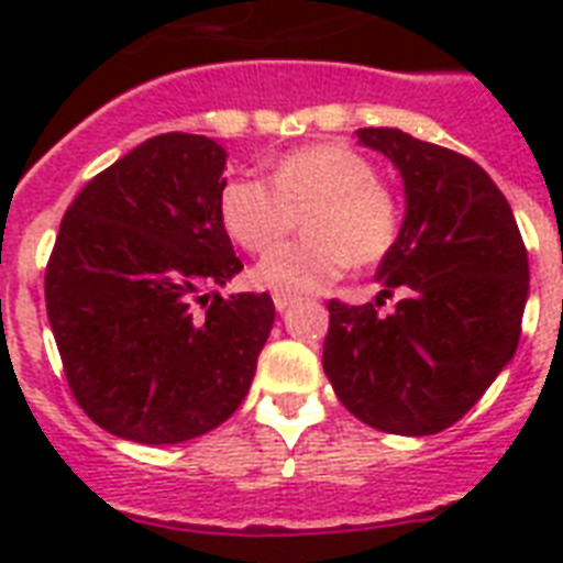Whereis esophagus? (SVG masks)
Wrapping results in <instances>:
<instances>
[{"mask_svg": "<svg viewBox=\"0 0 563 563\" xmlns=\"http://www.w3.org/2000/svg\"><path fill=\"white\" fill-rule=\"evenodd\" d=\"M291 303H295V298H291V295H280V291L274 295V309H277V312H286Z\"/></svg>", "mask_w": 563, "mask_h": 563, "instance_id": "obj_1", "label": "esophagus"}]
</instances>
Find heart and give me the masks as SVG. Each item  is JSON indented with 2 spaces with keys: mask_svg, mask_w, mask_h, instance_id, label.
<instances>
[{
  "mask_svg": "<svg viewBox=\"0 0 563 563\" xmlns=\"http://www.w3.org/2000/svg\"><path fill=\"white\" fill-rule=\"evenodd\" d=\"M307 209L310 239L254 265L251 280L280 295H312L339 280L351 263H379L400 233L397 198L376 180L374 163L335 143L303 145L263 178H233L221 189L224 230L251 254L271 251Z\"/></svg>",
  "mask_w": 563,
  "mask_h": 563,
  "instance_id": "heart-1",
  "label": "heart"
}]
</instances>
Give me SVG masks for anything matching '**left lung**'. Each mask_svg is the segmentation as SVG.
I'll use <instances>...</instances> for the list:
<instances>
[{
	"label": "left lung",
	"mask_w": 563,
	"mask_h": 563,
	"mask_svg": "<svg viewBox=\"0 0 563 563\" xmlns=\"http://www.w3.org/2000/svg\"><path fill=\"white\" fill-rule=\"evenodd\" d=\"M406 192L397 242L376 268V303L330 300L324 374L362 423L435 435L476 406L515 360L529 298V256L488 172L397 128H360ZM401 291L391 317L375 307Z\"/></svg>",
	"instance_id": "left-lung-1"
}]
</instances>
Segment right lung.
Listing matches in <instances>:
<instances>
[{"mask_svg": "<svg viewBox=\"0 0 563 563\" xmlns=\"http://www.w3.org/2000/svg\"><path fill=\"white\" fill-rule=\"evenodd\" d=\"M228 152L161 134L87 184L46 268V312L90 420L136 444H180L245 400L274 324L268 295L207 291L242 272L221 221Z\"/></svg>", "mask_w": 563, "mask_h": 563, "instance_id": "1", "label": "right lung"}]
</instances>
